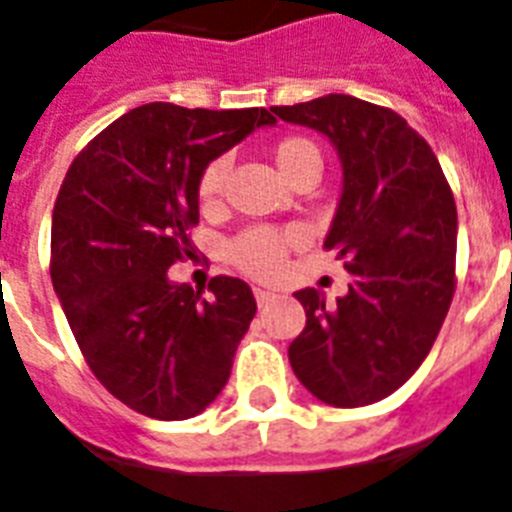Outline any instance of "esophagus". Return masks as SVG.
Wrapping results in <instances>:
<instances>
[{
	"instance_id": "1",
	"label": "esophagus",
	"mask_w": 512,
	"mask_h": 512,
	"mask_svg": "<svg viewBox=\"0 0 512 512\" xmlns=\"http://www.w3.org/2000/svg\"><path fill=\"white\" fill-rule=\"evenodd\" d=\"M255 299H257V304L263 307V304L273 302V299H276V294H273V291H265V289H255Z\"/></svg>"
}]
</instances>
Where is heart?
I'll list each match as a JSON object with an SVG mask.
<instances>
[{"mask_svg":"<svg viewBox=\"0 0 512 512\" xmlns=\"http://www.w3.org/2000/svg\"><path fill=\"white\" fill-rule=\"evenodd\" d=\"M273 161L291 184L304 174H317L322 169V156L309 137L289 135L281 137L273 145ZM229 176V158H213V161L200 171L197 179V203L203 210H213L221 203L223 187ZM302 244V234L296 229H273V226H252L236 234L229 244V260L236 268L260 281H270L283 270L286 255L291 249Z\"/></svg>","mask_w":512,"mask_h":512,"instance_id":"obj_1","label":"heart"}]
</instances>
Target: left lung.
<instances>
[{
    "instance_id": "obj_1",
    "label": "left lung",
    "mask_w": 512,
    "mask_h": 512,
    "mask_svg": "<svg viewBox=\"0 0 512 512\" xmlns=\"http://www.w3.org/2000/svg\"><path fill=\"white\" fill-rule=\"evenodd\" d=\"M286 122L328 135L343 163V195L325 239L351 273L325 307L296 291L307 325L289 362L309 393L338 409L388 398L427 359L455 294L458 213L440 161L388 106L328 93L273 106Z\"/></svg>"
}]
</instances>
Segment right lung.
Segmentation results:
<instances>
[{
	"mask_svg": "<svg viewBox=\"0 0 512 512\" xmlns=\"http://www.w3.org/2000/svg\"><path fill=\"white\" fill-rule=\"evenodd\" d=\"M268 109L145 103L98 132L70 163L51 216V283L90 372L137 414L179 422L229 382L257 304L239 278L210 296L171 283L195 252L197 179Z\"/></svg>",
	"mask_w": 512,
	"mask_h": 512,
	"instance_id": "right-lung-1",
	"label": "right lung"
}]
</instances>
